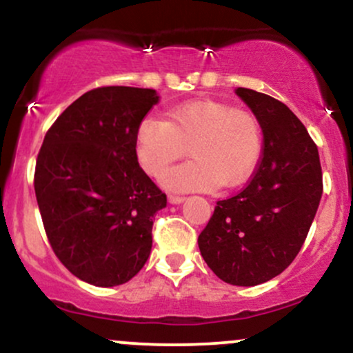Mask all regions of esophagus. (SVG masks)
Segmentation results:
<instances>
[{
	"label": "esophagus",
	"instance_id": "34e87169",
	"mask_svg": "<svg viewBox=\"0 0 353 353\" xmlns=\"http://www.w3.org/2000/svg\"><path fill=\"white\" fill-rule=\"evenodd\" d=\"M169 204H182L184 202V197L182 196H174V194H171V196L168 197Z\"/></svg>",
	"mask_w": 353,
	"mask_h": 353
}]
</instances>
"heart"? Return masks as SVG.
<instances>
[{"label": "heart", "mask_w": 353, "mask_h": 353, "mask_svg": "<svg viewBox=\"0 0 353 353\" xmlns=\"http://www.w3.org/2000/svg\"><path fill=\"white\" fill-rule=\"evenodd\" d=\"M189 150L193 161L161 177L169 190L236 188L250 177L262 154V125L252 112L214 99H197L145 117L136 132V156L149 176H159Z\"/></svg>", "instance_id": "1"}]
</instances>
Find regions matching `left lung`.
<instances>
[{"mask_svg": "<svg viewBox=\"0 0 353 353\" xmlns=\"http://www.w3.org/2000/svg\"><path fill=\"white\" fill-rule=\"evenodd\" d=\"M262 125V161L237 196L219 201L197 244L230 285L252 287L287 269L303 245L322 197L317 145L281 101L237 88Z\"/></svg>", "mask_w": 353, "mask_h": 353, "instance_id": "obj_1", "label": "left lung"}]
</instances>
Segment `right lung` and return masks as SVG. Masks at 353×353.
<instances>
[{
  "label": "right lung",
  "mask_w": 353,
  "mask_h": 353,
  "mask_svg": "<svg viewBox=\"0 0 353 353\" xmlns=\"http://www.w3.org/2000/svg\"><path fill=\"white\" fill-rule=\"evenodd\" d=\"M159 94L108 86L78 98L44 136L34 192L50 244L81 281L114 287L143 269L152 217L168 204L136 156V132Z\"/></svg>",
  "instance_id": "add662e5"
}]
</instances>
